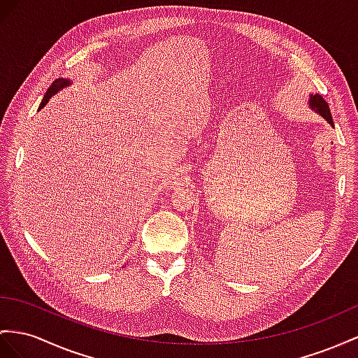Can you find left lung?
<instances>
[{"mask_svg":"<svg viewBox=\"0 0 358 358\" xmlns=\"http://www.w3.org/2000/svg\"><path fill=\"white\" fill-rule=\"evenodd\" d=\"M310 106L311 108L315 110V112H317L320 116H324L327 121L333 125V116L331 113H329V107L327 104V101L320 96V95H311L310 96Z\"/></svg>","mask_w":358,"mask_h":358,"instance_id":"obj_1","label":"left lung"}]
</instances>
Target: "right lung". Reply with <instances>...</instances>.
Returning a JSON list of instances; mask_svg holds the SVG:
<instances>
[{"label": "right lung", "instance_id": "1", "mask_svg": "<svg viewBox=\"0 0 358 358\" xmlns=\"http://www.w3.org/2000/svg\"><path fill=\"white\" fill-rule=\"evenodd\" d=\"M68 85H69V81L65 80V78H57L56 81H52V85H51L50 89L47 90V94H45V96H43V99H42V103H41L39 108H42L45 104L48 103L50 98H51L52 95H56L60 89H63V87L68 86Z\"/></svg>", "mask_w": 358, "mask_h": 358}]
</instances>
